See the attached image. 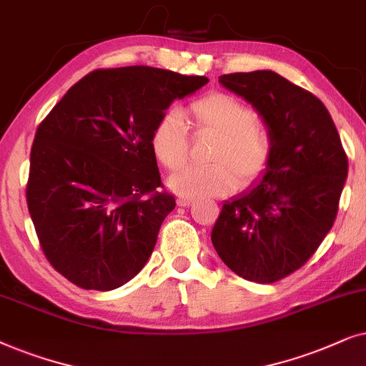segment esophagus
Returning <instances> with one entry per match:
<instances>
[{"label":"esophagus","mask_w":366,"mask_h":366,"mask_svg":"<svg viewBox=\"0 0 366 366\" xmlns=\"http://www.w3.org/2000/svg\"><path fill=\"white\" fill-rule=\"evenodd\" d=\"M194 201L191 197H179L177 199V206H180V207H186V206H191Z\"/></svg>","instance_id":"obj_1"}]
</instances>
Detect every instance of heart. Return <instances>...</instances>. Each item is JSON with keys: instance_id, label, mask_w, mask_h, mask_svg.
Listing matches in <instances>:
<instances>
[{"instance_id": "heart-1", "label": "heart", "mask_w": 366, "mask_h": 366, "mask_svg": "<svg viewBox=\"0 0 366 366\" xmlns=\"http://www.w3.org/2000/svg\"><path fill=\"white\" fill-rule=\"evenodd\" d=\"M194 127L199 135L216 137L211 165L187 167L174 174L170 187L182 197L226 196L239 186L261 179L272 159L271 134L257 124L256 112L236 97L209 94L191 105ZM155 159L169 170H177L189 157V130L177 110L160 117L150 134Z\"/></svg>"}]
</instances>
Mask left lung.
<instances>
[{
	"mask_svg": "<svg viewBox=\"0 0 366 366\" xmlns=\"http://www.w3.org/2000/svg\"><path fill=\"white\" fill-rule=\"evenodd\" d=\"M219 81L261 115L272 159L257 186L224 202L211 239L237 276L276 282L300 269L330 232L348 157L330 112L311 92L271 70Z\"/></svg>",
	"mask_w": 366,
	"mask_h": 366,
	"instance_id": "8db88e82",
	"label": "left lung"
}]
</instances>
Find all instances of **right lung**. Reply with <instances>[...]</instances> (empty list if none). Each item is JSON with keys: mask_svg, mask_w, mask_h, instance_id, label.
Here are the masks:
<instances>
[{"mask_svg": "<svg viewBox=\"0 0 366 366\" xmlns=\"http://www.w3.org/2000/svg\"><path fill=\"white\" fill-rule=\"evenodd\" d=\"M207 81L152 66L95 70L38 125L28 211L46 259L78 288H120L145 266L175 207L150 134Z\"/></svg>", "mask_w": 366, "mask_h": 366, "instance_id": "right-lung-1", "label": "right lung"}]
</instances>
